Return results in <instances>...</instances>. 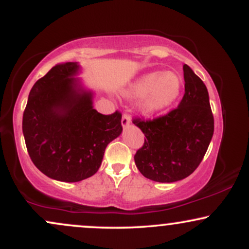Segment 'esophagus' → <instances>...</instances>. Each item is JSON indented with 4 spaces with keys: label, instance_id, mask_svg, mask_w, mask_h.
<instances>
[{
    "label": "esophagus",
    "instance_id": "obj_1",
    "mask_svg": "<svg viewBox=\"0 0 249 249\" xmlns=\"http://www.w3.org/2000/svg\"><path fill=\"white\" fill-rule=\"evenodd\" d=\"M130 124H131V117L125 113V115L122 117V126L123 128H126Z\"/></svg>",
    "mask_w": 249,
    "mask_h": 249
}]
</instances>
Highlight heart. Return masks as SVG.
<instances>
[{"instance_id":"heart-1","label":"heart","mask_w":249,"mask_h":249,"mask_svg":"<svg viewBox=\"0 0 249 249\" xmlns=\"http://www.w3.org/2000/svg\"><path fill=\"white\" fill-rule=\"evenodd\" d=\"M181 76L172 71H151L139 76L128 85L124 96L142 99V111L146 115L161 112L176 103L181 93Z\"/></svg>"}]
</instances>
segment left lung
<instances>
[{
	"mask_svg": "<svg viewBox=\"0 0 249 249\" xmlns=\"http://www.w3.org/2000/svg\"><path fill=\"white\" fill-rule=\"evenodd\" d=\"M184 79L185 95L178 107L153 121H133L146 137L134 154V162L142 176L153 181L187 178L212 141L214 119L206 85L186 64Z\"/></svg>",
	"mask_w": 249,
	"mask_h": 249,
	"instance_id": "left-lung-1",
	"label": "left lung"
}]
</instances>
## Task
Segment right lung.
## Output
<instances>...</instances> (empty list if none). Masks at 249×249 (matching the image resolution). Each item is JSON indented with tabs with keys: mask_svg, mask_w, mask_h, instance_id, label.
I'll return each mask as SVG.
<instances>
[{
	"mask_svg": "<svg viewBox=\"0 0 249 249\" xmlns=\"http://www.w3.org/2000/svg\"><path fill=\"white\" fill-rule=\"evenodd\" d=\"M77 62L56 64L28 97L22 130L35 166L51 179L81 181L101 167L105 148L122 134V115L93 108L95 92L78 78Z\"/></svg>",
	"mask_w": 249,
	"mask_h": 249,
	"instance_id": "right-lung-1",
	"label": "right lung"
}]
</instances>
